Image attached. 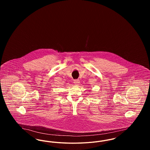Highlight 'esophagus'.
<instances>
[{
  "label": "esophagus",
  "instance_id": "34e87169",
  "mask_svg": "<svg viewBox=\"0 0 150 150\" xmlns=\"http://www.w3.org/2000/svg\"><path fill=\"white\" fill-rule=\"evenodd\" d=\"M74 84L75 86H79L80 84V80L79 79H76L74 80Z\"/></svg>",
  "mask_w": 150,
  "mask_h": 150
}]
</instances>
